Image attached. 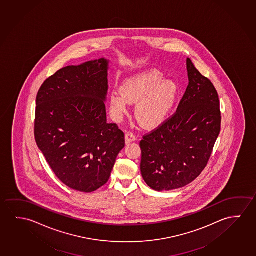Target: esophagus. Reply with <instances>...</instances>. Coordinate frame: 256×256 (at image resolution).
<instances>
[{"label":"esophagus","mask_w":256,"mask_h":256,"mask_svg":"<svg viewBox=\"0 0 256 256\" xmlns=\"http://www.w3.org/2000/svg\"><path fill=\"white\" fill-rule=\"evenodd\" d=\"M136 140V134H133V133H131V132H128L126 134V144H128V142H134Z\"/></svg>","instance_id":"obj_1"}]
</instances>
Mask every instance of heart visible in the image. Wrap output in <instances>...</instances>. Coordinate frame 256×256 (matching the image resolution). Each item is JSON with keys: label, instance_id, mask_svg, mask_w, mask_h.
<instances>
[{"label": "heart", "instance_id": "heart-1", "mask_svg": "<svg viewBox=\"0 0 256 256\" xmlns=\"http://www.w3.org/2000/svg\"><path fill=\"white\" fill-rule=\"evenodd\" d=\"M160 72H146L122 82L120 93L110 94V106L118 115L126 114L130 104L138 102L136 117L146 128L160 125L168 117L177 96V86L171 80H163Z\"/></svg>", "mask_w": 256, "mask_h": 256}]
</instances>
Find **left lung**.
<instances>
[{
  "mask_svg": "<svg viewBox=\"0 0 256 256\" xmlns=\"http://www.w3.org/2000/svg\"><path fill=\"white\" fill-rule=\"evenodd\" d=\"M189 85L176 112L144 134L141 173L152 189H178L197 178L208 163L220 134V100L214 84L186 60Z\"/></svg>",
  "mask_w": 256,
  "mask_h": 256,
  "instance_id": "left-lung-1",
  "label": "left lung"
}]
</instances>
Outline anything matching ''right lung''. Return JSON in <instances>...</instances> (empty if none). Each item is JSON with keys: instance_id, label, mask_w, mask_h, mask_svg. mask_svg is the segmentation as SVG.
<instances>
[{"instance_id": "obj_1", "label": "right lung", "mask_w": 256, "mask_h": 256, "mask_svg": "<svg viewBox=\"0 0 256 256\" xmlns=\"http://www.w3.org/2000/svg\"><path fill=\"white\" fill-rule=\"evenodd\" d=\"M108 61L64 67L36 96L34 138L52 171L72 189L92 192L110 178L125 134L107 123Z\"/></svg>"}]
</instances>
